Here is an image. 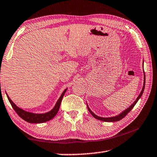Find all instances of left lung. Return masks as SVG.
<instances>
[{
	"instance_id": "obj_1",
	"label": "left lung",
	"mask_w": 157,
	"mask_h": 157,
	"mask_svg": "<svg viewBox=\"0 0 157 157\" xmlns=\"http://www.w3.org/2000/svg\"><path fill=\"white\" fill-rule=\"evenodd\" d=\"M143 64H144V62H143ZM143 74H144V83H143V89H142V91L140 92V94H139V96H138V98H136V100L133 102V103L131 105V106H129L127 109H126L125 110H124L122 113H121L120 114H119L117 116H114V117H99V116H97L96 114H94L93 112H92L90 108H89V106L87 104H86V105H87V108L89 111V113L91 114V115L94 117H95L96 119H98V120H101V121H107V122H114V121H117L121 120V119H123L124 117H125L126 114H127L129 112H130L132 109L133 108V107L135 106L136 104L137 103V102L138 101L139 99L140 98V97L142 96L143 94V91H144V89H145V72L143 71Z\"/></svg>"
}]
</instances>
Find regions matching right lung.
I'll return each mask as SVG.
<instances>
[{
	"instance_id": "right-lung-1",
	"label": "right lung",
	"mask_w": 157,
	"mask_h": 157,
	"mask_svg": "<svg viewBox=\"0 0 157 157\" xmlns=\"http://www.w3.org/2000/svg\"><path fill=\"white\" fill-rule=\"evenodd\" d=\"M67 90V89H66L65 90L63 91V93L61 95V96L59 97V100L57 101V102L55 104V105L53 108V109H52L50 111L47 112V113H31V112H27L26 110H23L20 108H19L18 106H17L15 104H14L10 98L9 96L7 95V94L6 93V95L7 98H8V101L10 103L14 111L16 112L17 114L20 117L21 119H23L24 120H25L27 122L29 123H34V124H38V123H43V122H46L47 121L51 120L52 119H53L54 117L56 116V114L58 113V111L59 110V108H60V105L62 101V98L65 94L66 91Z\"/></svg>"
}]
</instances>
